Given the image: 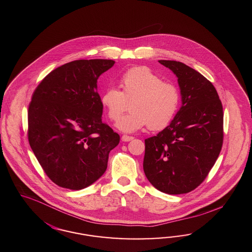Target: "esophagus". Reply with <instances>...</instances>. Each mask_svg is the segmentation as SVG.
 <instances>
[{"label":"esophagus","mask_w":252,"mask_h":252,"mask_svg":"<svg viewBox=\"0 0 252 252\" xmlns=\"http://www.w3.org/2000/svg\"><path fill=\"white\" fill-rule=\"evenodd\" d=\"M134 139V137L128 136V135H123L122 136V141H130Z\"/></svg>","instance_id":"obj_1"}]
</instances>
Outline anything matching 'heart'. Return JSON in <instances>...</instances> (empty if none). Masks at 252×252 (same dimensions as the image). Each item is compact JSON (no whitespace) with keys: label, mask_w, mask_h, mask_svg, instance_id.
I'll use <instances>...</instances> for the list:
<instances>
[{"label":"heart","mask_w":252,"mask_h":252,"mask_svg":"<svg viewBox=\"0 0 252 252\" xmlns=\"http://www.w3.org/2000/svg\"><path fill=\"white\" fill-rule=\"evenodd\" d=\"M122 91L108 87L100 95V103L111 121H117L131 101L130 112L117 123V127L132 133L148 126L161 130L173 120L180 105L176 85L164 81L148 66L131 67L122 75Z\"/></svg>","instance_id":"1"}]
</instances>
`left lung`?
I'll return each mask as SVG.
<instances>
[{
	"label": "left lung",
	"mask_w": 252,
	"mask_h": 252,
	"mask_svg": "<svg viewBox=\"0 0 252 252\" xmlns=\"http://www.w3.org/2000/svg\"><path fill=\"white\" fill-rule=\"evenodd\" d=\"M178 78L182 107L170 126L146 139L143 171L159 191L184 194L201 185L223 143V108L211 81L181 62L160 60Z\"/></svg>",
	"instance_id": "8db88e82"
}]
</instances>
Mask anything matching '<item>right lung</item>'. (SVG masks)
Instances as JSON below:
<instances>
[{
    "label": "right lung",
    "mask_w": 252,
    "mask_h": 252,
    "mask_svg": "<svg viewBox=\"0 0 252 252\" xmlns=\"http://www.w3.org/2000/svg\"><path fill=\"white\" fill-rule=\"evenodd\" d=\"M114 61L76 60L48 74L33 91L28 109L31 148L51 181L80 190L107 170L120 136L101 116L97 79Z\"/></svg>",
    "instance_id": "1"
}]
</instances>
